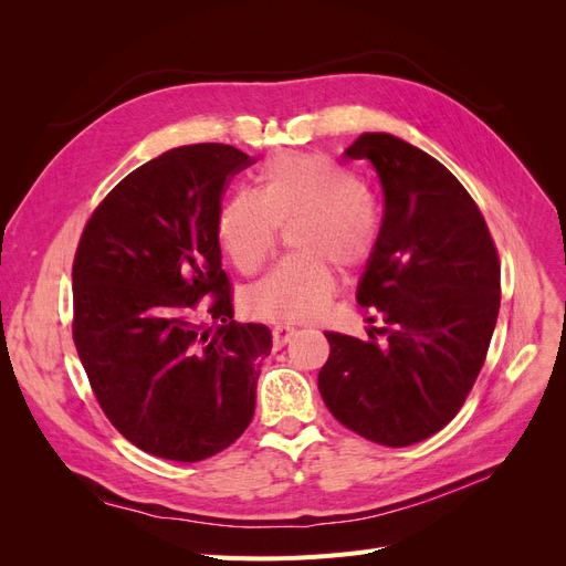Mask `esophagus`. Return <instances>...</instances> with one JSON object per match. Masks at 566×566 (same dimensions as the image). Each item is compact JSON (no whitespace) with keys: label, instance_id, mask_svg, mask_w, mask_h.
Listing matches in <instances>:
<instances>
[{"label":"esophagus","instance_id":"34e87169","mask_svg":"<svg viewBox=\"0 0 566 566\" xmlns=\"http://www.w3.org/2000/svg\"><path fill=\"white\" fill-rule=\"evenodd\" d=\"M297 333V328L295 325H290V323H279V325H273V342H276V345H287L290 339H293V335Z\"/></svg>","mask_w":566,"mask_h":566}]
</instances>
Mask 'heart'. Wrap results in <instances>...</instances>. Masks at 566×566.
Instances as JSON below:
<instances>
[{"instance_id":"1","label":"heart","mask_w":566,"mask_h":566,"mask_svg":"<svg viewBox=\"0 0 566 566\" xmlns=\"http://www.w3.org/2000/svg\"><path fill=\"white\" fill-rule=\"evenodd\" d=\"M297 224L290 241L297 254L273 266L250 290V306L266 316L306 323L328 310L335 266L356 269L373 254L380 212L361 179L318 153L281 150L269 156L254 191H235L217 217L219 241L243 273L264 266L279 227Z\"/></svg>"}]
</instances>
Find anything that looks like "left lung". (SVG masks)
Instances as JSON below:
<instances>
[{
    "label": "left lung",
    "mask_w": 566,
    "mask_h": 566,
    "mask_svg": "<svg viewBox=\"0 0 566 566\" xmlns=\"http://www.w3.org/2000/svg\"><path fill=\"white\" fill-rule=\"evenodd\" d=\"M345 156L370 160L385 193L378 245L356 290L385 339L325 333L318 389L347 430L410 447L455 418L486 361L501 310L499 250L465 186L424 150L375 132Z\"/></svg>",
    "instance_id": "8db88e82"
}]
</instances>
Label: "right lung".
I'll list each match as a JSON object with an SVG mask.
<instances>
[{
	"label": "right lung",
	"mask_w": 566,
	"mask_h": 566,
	"mask_svg": "<svg viewBox=\"0 0 566 566\" xmlns=\"http://www.w3.org/2000/svg\"><path fill=\"white\" fill-rule=\"evenodd\" d=\"M254 160L193 144L136 167L98 202L73 262V339L94 397L136 449L210 458L245 432L271 331L233 318L217 217Z\"/></svg>",
	"instance_id": "right-lung-1"
}]
</instances>
